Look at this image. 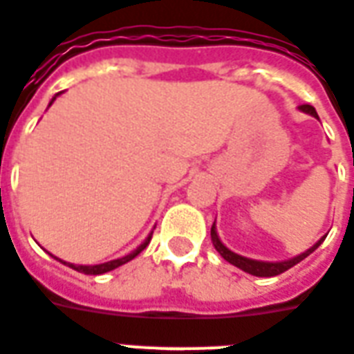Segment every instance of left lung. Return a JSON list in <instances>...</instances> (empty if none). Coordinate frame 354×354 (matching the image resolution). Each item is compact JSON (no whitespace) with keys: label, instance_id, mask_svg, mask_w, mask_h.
I'll use <instances>...</instances> for the list:
<instances>
[{"label":"left lung","instance_id":"1","mask_svg":"<svg viewBox=\"0 0 354 354\" xmlns=\"http://www.w3.org/2000/svg\"><path fill=\"white\" fill-rule=\"evenodd\" d=\"M300 111L306 112V114H310V116L313 118H319L317 116L315 109L311 106V104H300L298 106ZM212 243H214V248L217 250V253L221 255V257L227 261V263L234 264L236 268H240V270L248 272V274H251V276H259V277H272V276H279V274H283L285 270H289V268H292L295 264H298L300 261H304V259L308 257L310 253H313V251L323 243V240L326 236H323L319 242L315 243V245H311L310 250L304 251V253H300V255H297V257L289 259V261H281V263H264V261H255V259H248V257H242V255H238V253H234V251H230L229 248H225L223 242L219 240V236H217V230H216V223L212 225Z\"/></svg>","mask_w":354,"mask_h":354}]
</instances>
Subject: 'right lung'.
I'll use <instances>...</instances> for the list:
<instances>
[{"mask_svg": "<svg viewBox=\"0 0 354 354\" xmlns=\"http://www.w3.org/2000/svg\"><path fill=\"white\" fill-rule=\"evenodd\" d=\"M57 95H59V93H56V97ZM56 97H54V99H56ZM54 99H52V101H50V104L54 103ZM150 240H151V234L148 238H146V240H144V242L140 243V245H138L137 250L131 251L129 255H125V257H122V259H114V261H109V263L91 264V266H86V264H71V263H64V261H59V263L67 264V266H71L73 270L82 272V274H88V276H99V274H104V272H111V270H114V268H118V266H122V264L129 263L131 259H135L138 255V253H140V251L146 250V245L150 243Z\"/></svg>", "mask_w": 354, "mask_h": 354, "instance_id": "right-lung-1", "label": "right lung"}]
</instances>
